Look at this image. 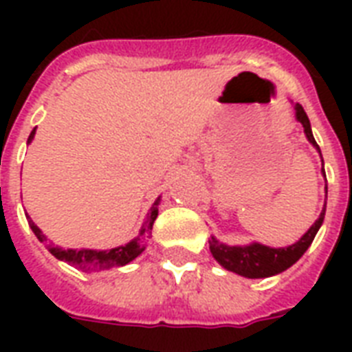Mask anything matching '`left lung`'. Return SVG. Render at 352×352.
Instances as JSON below:
<instances>
[{
  "label": "left lung",
  "mask_w": 352,
  "mask_h": 352,
  "mask_svg": "<svg viewBox=\"0 0 352 352\" xmlns=\"http://www.w3.org/2000/svg\"><path fill=\"white\" fill-rule=\"evenodd\" d=\"M296 118L301 122V126L305 129L309 142L312 146H316V149L320 151V146L312 137L311 122H309V117H307V113L303 111V107L300 104H296ZM323 217H325V206H323L322 214H320L316 223L309 228V232L298 243L287 246V248H270V246L259 245V243H252L248 246H228L219 243L215 237H212L210 239V252L230 272L252 279L268 278V276L283 272L289 267H292L305 254L307 248L314 241V235L318 234L320 226H322Z\"/></svg>",
  "instance_id": "1"
}]
</instances>
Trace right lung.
Returning <instances> with one entry per match:
<instances>
[{
  "mask_svg": "<svg viewBox=\"0 0 352 352\" xmlns=\"http://www.w3.org/2000/svg\"><path fill=\"white\" fill-rule=\"evenodd\" d=\"M34 131L32 129L29 135V142L34 137ZM157 204H159V199L155 201V204L149 210L148 217H146V223H144L142 230L137 239H133L131 243H127L126 246H118V248H111V250H63V248H58V246H49V252L52 256L60 259V261H65L69 265H73L76 268H82V270H104V268L111 267H122V265H127L129 261H133L135 257L140 256L148 245L149 235H151V228H153V223L159 215V210H157ZM29 226L32 228L34 235L40 239V243H45L47 237L41 234V230L38 226L30 221L29 217Z\"/></svg>",
  "mask_w": 352,
  "mask_h": 352,
  "instance_id": "1",
  "label": "right lung"
}]
</instances>
